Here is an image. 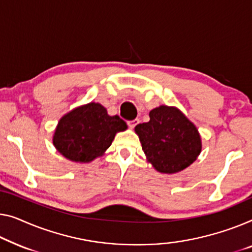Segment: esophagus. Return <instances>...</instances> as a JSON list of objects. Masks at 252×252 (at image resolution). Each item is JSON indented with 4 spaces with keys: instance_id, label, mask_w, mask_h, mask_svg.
Instances as JSON below:
<instances>
[{
    "instance_id": "obj_1",
    "label": "esophagus",
    "mask_w": 252,
    "mask_h": 252,
    "mask_svg": "<svg viewBox=\"0 0 252 252\" xmlns=\"http://www.w3.org/2000/svg\"><path fill=\"white\" fill-rule=\"evenodd\" d=\"M139 123V120L138 119H134V120H131V121H127V125H129L130 127H134Z\"/></svg>"
}]
</instances>
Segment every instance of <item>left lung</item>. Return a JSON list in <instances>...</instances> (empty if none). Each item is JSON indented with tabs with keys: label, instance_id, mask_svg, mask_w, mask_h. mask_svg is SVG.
<instances>
[{
	"label": "left lung",
	"instance_id": "8db88e82",
	"mask_svg": "<svg viewBox=\"0 0 252 252\" xmlns=\"http://www.w3.org/2000/svg\"><path fill=\"white\" fill-rule=\"evenodd\" d=\"M149 118L134 127L148 162L166 174L190 166L201 152L196 126L179 108L166 105L150 111Z\"/></svg>",
	"mask_w": 252,
	"mask_h": 252
}]
</instances>
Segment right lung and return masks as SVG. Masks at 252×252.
Returning <instances> with one entry per match:
<instances>
[{"mask_svg":"<svg viewBox=\"0 0 252 252\" xmlns=\"http://www.w3.org/2000/svg\"><path fill=\"white\" fill-rule=\"evenodd\" d=\"M126 127L120 116H110L99 103H89L62 116L55 129L53 145L69 160L89 163L102 156L115 134Z\"/></svg>","mask_w":252,"mask_h":252,"instance_id":"add662e5","label":"right lung"}]
</instances>
